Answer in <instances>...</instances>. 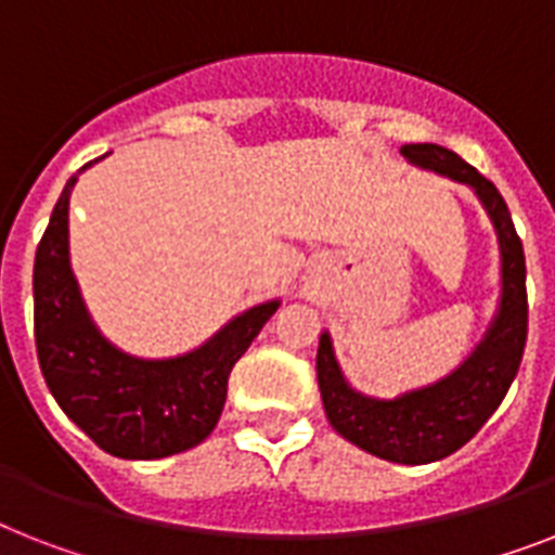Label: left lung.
<instances>
[{
	"mask_svg": "<svg viewBox=\"0 0 555 555\" xmlns=\"http://www.w3.org/2000/svg\"><path fill=\"white\" fill-rule=\"evenodd\" d=\"M402 156L416 168L467 184L485 207L496 231L502 264L496 317L456 371L396 399H376L356 390L336 362L327 331L319 336L317 379L327 422L341 439L396 465H430L456 453L479 434L519 373L527 341V270L521 238L496 184L441 145H404Z\"/></svg>",
	"mask_w": 555,
	"mask_h": 555,
	"instance_id": "left-lung-1",
	"label": "left lung"
}]
</instances>
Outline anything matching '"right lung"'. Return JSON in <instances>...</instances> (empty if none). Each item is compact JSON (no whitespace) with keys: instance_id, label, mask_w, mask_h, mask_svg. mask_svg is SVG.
<instances>
[{"instance_id":"right-lung-1","label":"right lung","mask_w":555,"mask_h":555,"mask_svg":"<svg viewBox=\"0 0 555 555\" xmlns=\"http://www.w3.org/2000/svg\"><path fill=\"white\" fill-rule=\"evenodd\" d=\"M74 184L70 176L36 247L34 333L44 382L65 416L111 456L165 459L196 448L222 416L233 364L282 301L247 308L191 353H125L93 324L70 268L67 207Z\"/></svg>"}]
</instances>
